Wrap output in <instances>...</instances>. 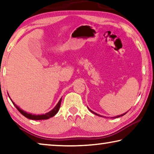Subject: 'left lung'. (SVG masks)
Wrapping results in <instances>:
<instances>
[{"instance_id":"left-lung-1","label":"left lung","mask_w":154,"mask_h":154,"mask_svg":"<svg viewBox=\"0 0 154 154\" xmlns=\"http://www.w3.org/2000/svg\"><path fill=\"white\" fill-rule=\"evenodd\" d=\"M89 109V111H90L91 112H92V113H94V114H95V115H97V116H100V115H99V114L96 113H95V112H93V111H91V110L90 109ZM126 113H123L122 115H120V116H116V118H119V117H121V116H124V115H125ZM101 117H102V116H101Z\"/></svg>"}]
</instances>
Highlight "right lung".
Listing matches in <instances>:
<instances>
[{
  "instance_id": "obj_1",
  "label": "right lung",
  "mask_w": 154,
  "mask_h": 154,
  "mask_svg": "<svg viewBox=\"0 0 154 154\" xmlns=\"http://www.w3.org/2000/svg\"><path fill=\"white\" fill-rule=\"evenodd\" d=\"M61 99H62V97L61 98L60 100L59 101V102L57 103V104L51 110V111L48 112V113H46L45 114H42V115H32L31 113H27V112L23 111V110L20 109V108L18 107L14 102H13L12 101H11V102H12L13 104L14 105L15 107L18 109V111H19L20 113L23 115V116H24L25 117H26V118L30 119V120H48V119H49L50 118H52V117L54 116L57 113V112L59 111V109H60Z\"/></svg>"
}]
</instances>
